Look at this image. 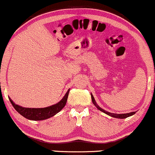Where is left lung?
Returning <instances> with one entry per match:
<instances>
[{
    "label": "left lung",
    "instance_id": "left-lung-1",
    "mask_svg": "<svg viewBox=\"0 0 155 155\" xmlns=\"http://www.w3.org/2000/svg\"><path fill=\"white\" fill-rule=\"evenodd\" d=\"M91 98H92V101H93V104L95 105V106L96 107L97 109L98 110H99L100 111L103 112L104 113H106L107 115H110V116L111 117H113V118H128V117L131 116V115H133L134 114H135L136 112H132V113H124V114H116V113H110V112H107L106 111V110H103L102 108L100 107L99 106H98V104H97L96 101H95V98L94 97H93V94L91 93Z\"/></svg>",
    "mask_w": 155,
    "mask_h": 155
}]
</instances>
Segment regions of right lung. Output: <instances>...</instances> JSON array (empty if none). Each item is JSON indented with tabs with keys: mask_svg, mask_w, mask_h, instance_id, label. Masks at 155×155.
<instances>
[{
	"mask_svg": "<svg viewBox=\"0 0 155 155\" xmlns=\"http://www.w3.org/2000/svg\"><path fill=\"white\" fill-rule=\"evenodd\" d=\"M69 91L70 90L68 91L67 93L64 95V96L62 98V100L59 102L45 108L23 107L20 106V105L15 104L10 98H9L10 102L12 103V106L17 110V112L19 113L21 115H23L24 118L32 120H42L54 116L56 114L58 113L59 111H61V110L65 106L66 102H67Z\"/></svg>",
	"mask_w": 155,
	"mask_h": 155,
	"instance_id": "1",
	"label": "right lung"
}]
</instances>
